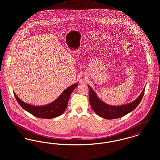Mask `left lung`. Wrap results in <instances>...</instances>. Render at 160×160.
<instances>
[{
    "label": "left lung",
    "instance_id": "8db88e82",
    "mask_svg": "<svg viewBox=\"0 0 160 160\" xmlns=\"http://www.w3.org/2000/svg\"><path fill=\"white\" fill-rule=\"evenodd\" d=\"M89 87V98L92 109L101 118L107 119H114L121 118L134 110L139 104L144 95L145 88L135 101L127 104L113 106L108 105L97 97L91 86Z\"/></svg>",
    "mask_w": 160,
    "mask_h": 160
}]
</instances>
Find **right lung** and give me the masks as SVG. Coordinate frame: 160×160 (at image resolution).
<instances>
[{
  "label": "right lung",
  "mask_w": 160,
  "mask_h": 160,
  "mask_svg": "<svg viewBox=\"0 0 160 160\" xmlns=\"http://www.w3.org/2000/svg\"><path fill=\"white\" fill-rule=\"evenodd\" d=\"M77 83L74 84L67 88L61 95L52 102L41 106H33L27 104L20 99L14 92L15 98L20 106L29 113L39 118L52 119L62 114L66 110L69 98L71 93L77 86Z\"/></svg>",
  "instance_id": "1"
}]
</instances>
